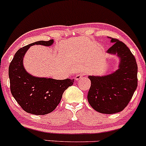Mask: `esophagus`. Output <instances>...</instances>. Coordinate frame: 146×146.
<instances>
[{
	"mask_svg": "<svg viewBox=\"0 0 146 146\" xmlns=\"http://www.w3.org/2000/svg\"><path fill=\"white\" fill-rule=\"evenodd\" d=\"M84 73H78V74L76 76H75V80H76V81H79V80H82V79L84 78Z\"/></svg>",
	"mask_w": 146,
	"mask_h": 146,
	"instance_id": "34e87169",
	"label": "esophagus"
}]
</instances>
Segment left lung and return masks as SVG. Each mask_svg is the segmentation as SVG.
I'll return each instance as SVG.
<instances>
[{
	"instance_id": "left-lung-1",
	"label": "left lung",
	"mask_w": 146,
	"mask_h": 146,
	"mask_svg": "<svg viewBox=\"0 0 146 146\" xmlns=\"http://www.w3.org/2000/svg\"><path fill=\"white\" fill-rule=\"evenodd\" d=\"M110 42L114 44L107 53L119 57V68L104 76H88L91 82L87 96L88 103L104 114L122 111L137 87L138 68L135 56L123 42L115 38H111Z\"/></svg>"
}]
</instances>
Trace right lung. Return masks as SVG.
I'll return each instance as SVG.
<instances>
[{
	"instance_id": "right-lung-1",
	"label": "right lung",
	"mask_w": 146,
	"mask_h": 146,
	"mask_svg": "<svg viewBox=\"0 0 146 146\" xmlns=\"http://www.w3.org/2000/svg\"><path fill=\"white\" fill-rule=\"evenodd\" d=\"M53 40L38 41L23 46L16 52L9 66L10 90L18 104L27 113L36 115L50 113L61 101L64 90L73 85L74 80H54L30 75L23 66V58L32 45L51 46Z\"/></svg>"
}]
</instances>
